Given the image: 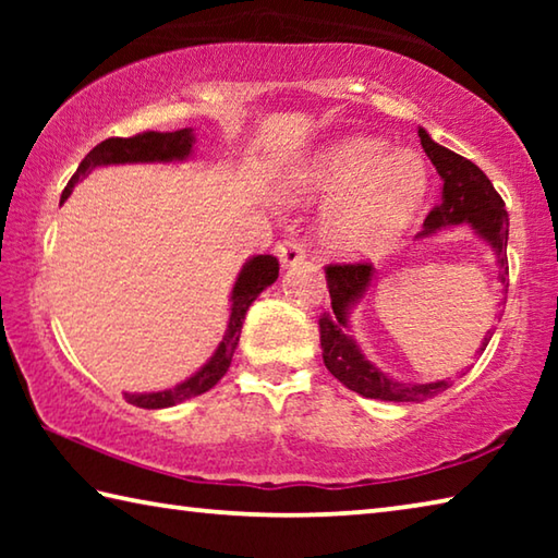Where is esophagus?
<instances>
[{
  "label": "esophagus",
  "mask_w": 558,
  "mask_h": 558,
  "mask_svg": "<svg viewBox=\"0 0 558 558\" xmlns=\"http://www.w3.org/2000/svg\"><path fill=\"white\" fill-rule=\"evenodd\" d=\"M276 253H278V258H280V263H282V268H290V266H298V263L305 258V248H302V243L300 241H295V239H288V241H282L278 248H276Z\"/></svg>",
  "instance_id": "1"
}]
</instances>
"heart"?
Returning <instances> with one entry per match:
<instances>
[{
    "label": "heart",
    "mask_w": 558,
    "mask_h": 558,
    "mask_svg": "<svg viewBox=\"0 0 558 558\" xmlns=\"http://www.w3.org/2000/svg\"><path fill=\"white\" fill-rule=\"evenodd\" d=\"M290 192L332 202L323 235L339 253H372L389 245L418 214L428 192L421 157L376 137H344L317 149L290 174Z\"/></svg>",
    "instance_id": "obj_1"
}]
</instances>
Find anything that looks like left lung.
<instances>
[{
  "mask_svg": "<svg viewBox=\"0 0 558 558\" xmlns=\"http://www.w3.org/2000/svg\"><path fill=\"white\" fill-rule=\"evenodd\" d=\"M418 137L442 179V196L436 209L426 216L423 231L415 239H428V235L448 229V226L468 223L495 251L499 280L507 288L509 216L502 196L495 192L493 182H489L483 169L472 165L470 159L433 143L423 128H418ZM325 272L329 298H332V313L319 317V344H323L325 366L335 379L342 381L349 391L379 401H426L450 389L448 379L433 384H401L389 379L362 354V349L349 335V310L364 298L366 288L372 286V263H329ZM489 339H493V332L485 335L480 354L485 352Z\"/></svg>",
  "mask_w": 558,
  "mask_h": 558,
  "instance_id": "obj_1",
  "label": "left lung"
}]
</instances>
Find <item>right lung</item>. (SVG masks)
Listing matches in <instances>:
<instances>
[{
	"mask_svg": "<svg viewBox=\"0 0 558 558\" xmlns=\"http://www.w3.org/2000/svg\"><path fill=\"white\" fill-rule=\"evenodd\" d=\"M192 147H194L192 128L174 130V132H140L135 137L102 140L100 145L90 149L86 159L78 165V169H75L71 182L63 189L61 204L69 199L73 186L78 184L81 179H86L96 167L135 165V162H184V159L192 155ZM278 270H280L278 258L272 256H256L245 260V266L241 268L239 278H235V286L231 290L229 327H226V335L219 342V347H216V352L209 362H206L199 372L189 376V379L177 384L174 389L153 391V393H125V401L132 405H140V409H169V405H177L214 389V386L221 381V376L229 372L231 356L235 352V347H239L245 313H248L253 300L276 282Z\"/></svg>",
	"mask_w": 558,
	"mask_h": 558,
	"instance_id": "right-lung-1",
	"label": "right lung"
}]
</instances>
